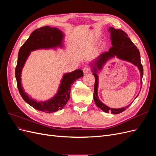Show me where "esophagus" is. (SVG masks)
<instances>
[{"mask_svg":"<svg viewBox=\"0 0 156 156\" xmlns=\"http://www.w3.org/2000/svg\"><path fill=\"white\" fill-rule=\"evenodd\" d=\"M88 72H89V68L88 67L84 68V69H83V73H84V74H87Z\"/></svg>","mask_w":156,"mask_h":156,"instance_id":"esophagus-1","label":"esophagus"}]
</instances>
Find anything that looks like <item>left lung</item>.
<instances>
[{"mask_svg": "<svg viewBox=\"0 0 156 156\" xmlns=\"http://www.w3.org/2000/svg\"><path fill=\"white\" fill-rule=\"evenodd\" d=\"M110 32L111 48L108 51L104 52L99 55L92 62L89 64L91 71L95 77V84H94V100L96 105L101 109L103 112L108 113L111 112L112 114L116 115L123 112L128 108L131 103L124 107L115 108L107 106L102 103L98 97V73L100 71L102 70L104 65L111 59L116 57L122 60L127 61L135 65L138 68L140 74V88L142 87V79L143 76V68L140 62V55L139 49L131 41L129 37H127L126 33L120 29H115V28L110 27L108 29ZM139 96V94L136 97Z\"/></svg>", "mask_w": 156, "mask_h": 156, "instance_id": "1", "label": "left lung"}]
</instances>
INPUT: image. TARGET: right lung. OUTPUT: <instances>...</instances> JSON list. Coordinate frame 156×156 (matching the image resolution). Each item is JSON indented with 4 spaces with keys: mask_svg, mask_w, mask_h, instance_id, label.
Instances as JSON below:
<instances>
[{
    "mask_svg": "<svg viewBox=\"0 0 156 156\" xmlns=\"http://www.w3.org/2000/svg\"><path fill=\"white\" fill-rule=\"evenodd\" d=\"M64 34L58 28L46 26L33 31L25 42L18 53L17 64L16 68V78L19 92L23 100L35 109L46 113H51L61 110L66 105L70 97V90L72 84L77 79L83 76L81 69L66 73L63 75L57 92L51 99L46 101H37L27 94L21 83V73L27 58L32 51L38 49L55 50L64 48Z\"/></svg>",
    "mask_w": 156,
    "mask_h": 156,
    "instance_id": "add662e5",
    "label": "right lung"
}]
</instances>
